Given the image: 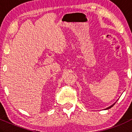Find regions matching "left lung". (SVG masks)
<instances>
[{
  "instance_id": "obj_1",
  "label": "left lung",
  "mask_w": 132,
  "mask_h": 132,
  "mask_svg": "<svg viewBox=\"0 0 132 132\" xmlns=\"http://www.w3.org/2000/svg\"><path fill=\"white\" fill-rule=\"evenodd\" d=\"M113 105H114V104H113ZM113 105H112V106H110V107H108V108H106V109H107V110H108V109H110V108H111V107H113Z\"/></svg>"
}]
</instances>
